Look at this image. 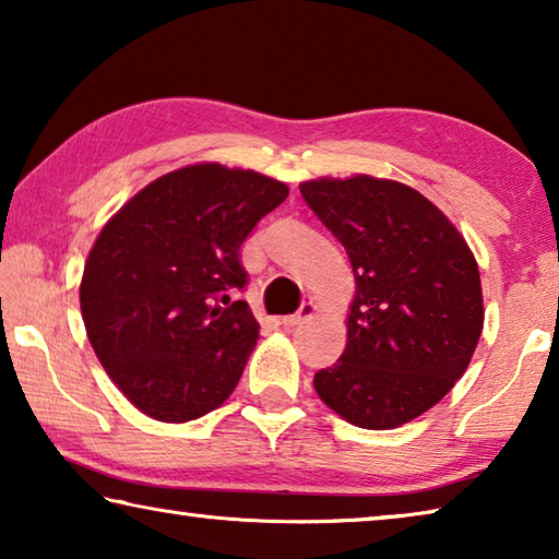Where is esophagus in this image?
<instances>
[{
	"label": "esophagus",
	"instance_id": "34e87169",
	"mask_svg": "<svg viewBox=\"0 0 559 559\" xmlns=\"http://www.w3.org/2000/svg\"><path fill=\"white\" fill-rule=\"evenodd\" d=\"M313 313H316V306H313V302H300V308L296 310V313H293V316H283V318H281V325L293 328V325L302 323V320L310 318Z\"/></svg>",
	"mask_w": 559,
	"mask_h": 559
}]
</instances>
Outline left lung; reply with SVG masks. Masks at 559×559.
<instances>
[{"instance_id": "left-lung-1", "label": "left lung", "mask_w": 559, "mask_h": 559, "mask_svg": "<svg viewBox=\"0 0 559 559\" xmlns=\"http://www.w3.org/2000/svg\"><path fill=\"white\" fill-rule=\"evenodd\" d=\"M300 194L345 246L357 293L347 347L316 372L320 400L362 429H394L431 409L484 330L476 259L416 189L357 175L302 182Z\"/></svg>"}]
</instances>
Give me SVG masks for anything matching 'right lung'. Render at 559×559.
<instances>
[{
    "label": "right lung",
    "mask_w": 559,
    "mask_h": 559,
    "mask_svg": "<svg viewBox=\"0 0 559 559\" xmlns=\"http://www.w3.org/2000/svg\"><path fill=\"white\" fill-rule=\"evenodd\" d=\"M288 187L192 165L155 179L103 226L81 281L93 349L118 390L159 421L216 409L259 340L241 246Z\"/></svg>",
    "instance_id": "right-lung-1"
}]
</instances>
